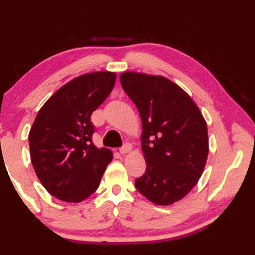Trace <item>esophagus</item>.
<instances>
[{"instance_id":"esophagus-1","label":"esophagus","mask_w":255,"mask_h":255,"mask_svg":"<svg viewBox=\"0 0 255 255\" xmlns=\"http://www.w3.org/2000/svg\"><path fill=\"white\" fill-rule=\"evenodd\" d=\"M131 149H132V145L128 144V142H127V144H124V145L122 146V147L120 148V153H121V154H125V153L130 152Z\"/></svg>"}]
</instances>
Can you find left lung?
I'll list each match as a JSON object with an SVG mask.
<instances>
[{"mask_svg": "<svg viewBox=\"0 0 255 255\" xmlns=\"http://www.w3.org/2000/svg\"><path fill=\"white\" fill-rule=\"evenodd\" d=\"M124 92L142 122L145 174L135 179L138 191L158 205H169L195 187L207 162L208 128L190 96L163 76L127 72Z\"/></svg>", "mask_w": 255, "mask_h": 255, "instance_id": "8db88e82", "label": "left lung"}]
</instances>
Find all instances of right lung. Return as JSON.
Instances as JSON below:
<instances>
[{
    "label": "right lung",
    "mask_w": 255,
    "mask_h": 255,
    "mask_svg": "<svg viewBox=\"0 0 255 255\" xmlns=\"http://www.w3.org/2000/svg\"><path fill=\"white\" fill-rule=\"evenodd\" d=\"M116 74L95 72L57 90L41 107L29 133L31 162L38 179L59 200L78 203L99 188L110 149L97 148L90 116L113 90Z\"/></svg>",
    "instance_id": "obj_1"
}]
</instances>
